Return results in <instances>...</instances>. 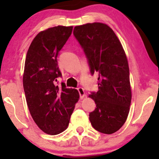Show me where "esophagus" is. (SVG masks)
<instances>
[{"instance_id":"34e87169","label":"esophagus","mask_w":159,"mask_h":159,"mask_svg":"<svg viewBox=\"0 0 159 159\" xmlns=\"http://www.w3.org/2000/svg\"><path fill=\"white\" fill-rule=\"evenodd\" d=\"M77 90H78V92H79L80 98H83L84 96V89L82 88H81V87H80V88H77Z\"/></svg>"}]
</instances>
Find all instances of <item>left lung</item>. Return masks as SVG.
Masks as SVG:
<instances>
[{"instance_id":"1","label":"left lung","mask_w":159,"mask_h":159,"mask_svg":"<svg viewBox=\"0 0 159 159\" xmlns=\"http://www.w3.org/2000/svg\"><path fill=\"white\" fill-rule=\"evenodd\" d=\"M88 59L90 74H98V92H91L96 108L89 114L97 131L112 134L127 120L131 103L129 69L122 45L111 28L95 22L73 32Z\"/></svg>"}]
</instances>
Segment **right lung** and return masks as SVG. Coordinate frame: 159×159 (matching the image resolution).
Masks as SVG:
<instances>
[{"label": "right lung", "instance_id": "right-lung-1", "mask_svg": "<svg viewBox=\"0 0 159 159\" xmlns=\"http://www.w3.org/2000/svg\"><path fill=\"white\" fill-rule=\"evenodd\" d=\"M73 27L58 26L40 32L34 38L26 56L23 86L30 114L45 133L55 135L68 127L80 95L61 82L58 66L59 51L71 34Z\"/></svg>", "mask_w": 159, "mask_h": 159}]
</instances>
